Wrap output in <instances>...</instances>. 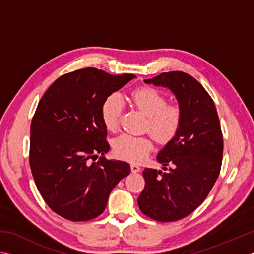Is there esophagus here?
<instances>
[{"label":"esophagus","instance_id":"1","mask_svg":"<svg viewBox=\"0 0 254 254\" xmlns=\"http://www.w3.org/2000/svg\"><path fill=\"white\" fill-rule=\"evenodd\" d=\"M131 171L132 173H138L141 171V167L136 165V164H131Z\"/></svg>","mask_w":254,"mask_h":254}]
</instances>
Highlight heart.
<instances>
[{
  "instance_id": "b5f03b06",
  "label": "heart",
  "mask_w": 254,
  "mask_h": 254,
  "mask_svg": "<svg viewBox=\"0 0 254 254\" xmlns=\"http://www.w3.org/2000/svg\"><path fill=\"white\" fill-rule=\"evenodd\" d=\"M131 100L138 110L147 116L145 130L160 143H168L177 135L182 127L183 112L177 104H167L166 97L151 87L137 88L131 92ZM123 109L121 98L109 96L101 108L102 122L109 131H117ZM153 150L151 136L122 134L113 141V152L119 158L138 163L145 160Z\"/></svg>"
}]
</instances>
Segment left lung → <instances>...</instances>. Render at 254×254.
<instances>
[{
  "instance_id": "obj_1",
  "label": "left lung",
  "mask_w": 254,
  "mask_h": 254,
  "mask_svg": "<svg viewBox=\"0 0 254 254\" xmlns=\"http://www.w3.org/2000/svg\"><path fill=\"white\" fill-rule=\"evenodd\" d=\"M144 81L171 89L183 121L177 135L157 155L166 172L143 171L145 187L137 203L153 220L177 221L201 205L219 176L223 154L219 118L209 93L190 74L163 72ZM168 165L172 167L167 171Z\"/></svg>"
}]
</instances>
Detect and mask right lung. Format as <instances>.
<instances>
[{
	"instance_id": "add662e5",
	"label": "right lung",
	"mask_w": 254,
	"mask_h": 254,
	"mask_svg": "<svg viewBox=\"0 0 254 254\" xmlns=\"http://www.w3.org/2000/svg\"><path fill=\"white\" fill-rule=\"evenodd\" d=\"M133 78L78 69L54 81L38 102L31 123L29 165L45 202L64 219L100 216L111 190L131 172L127 163L103 156L110 145L101 108ZM99 153V161L90 164Z\"/></svg>"
}]
</instances>
